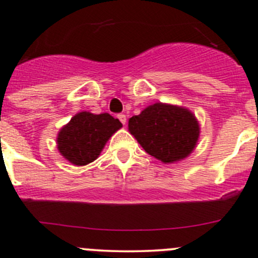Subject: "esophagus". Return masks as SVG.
<instances>
[{"label": "esophagus", "instance_id": "esophagus-1", "mask_svg": "<svg viewBox=\"0 0 258 258\" xmlns=\"http://www.w3.org/2000/svg\"><path fill=\"white\" fill-rule=\"evenodd\" d=\"M117 117H118V119H119V121H121V123L124 126V124H126V116H124L123 113H121V114H118V116H117Z\"/></svg>", "mask_w": 258, "mask_h": 258}]
</instances>
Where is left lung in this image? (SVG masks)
<instances>
[{
	"label": "left lung",
	"mask_w": 258,
	"mask_h": 258,
	"mask_svg": "<svg viewBox=\"0 0 258 258\" xmlns=\"http://www.w3.org/2000/svg\"><path fill=\"white\" fill-rule=\"evenodd\" d=\"M128 131L148 155L163 163L188 157L200 139V123L188 108L162 102L131 117Z\"/></svg>",
	"instance_id": "1"
}]
</instances>
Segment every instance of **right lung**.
Here are the masks:
<instances>
[{
  "label": "right lung",
  "instance_id": "obj_1",
  "mask_svg": "<svg viewBox=\"0 0 258 258\" xmlns=\"http://www.w3.org/2000/svg\"><path fill=\"white\" fill-rule=\"evenodd\" d=\"M121 127V122L110 113L82 111L59 130L57 150L72 165L86 166L97 160L108 140Z\"/></svg>",
  "mask_w": 258,
  "mask_h": 258
}]
</instances>
